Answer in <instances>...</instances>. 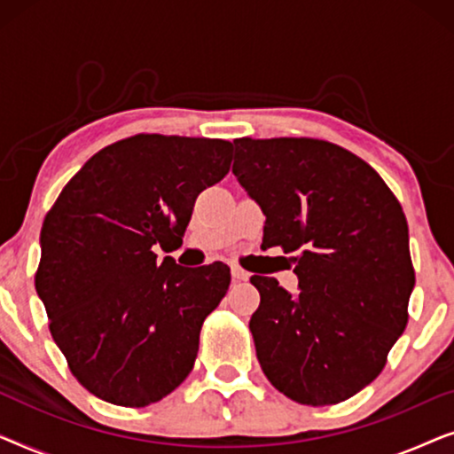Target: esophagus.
Returning <instances> with one entry per match:
<instances>
[{
  "label": "esophagus",
  "mask_w": 454,
  "mask_h": 454,
  "mask_svg": "<svg viewBox=\"0 0 454 454\" xmlns=\"http://www.w3.org/2000/svg\"><path fill=\"white\" fill-rule=\"evenodd\" d=\"M231 275L235 281H247V277H250V272L241 269V266H231Z\"/></svg>",
  "instance_id": "34e87169"
}]
</instances>
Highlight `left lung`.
I'll list each match as a JSON object with an SVG mask.
<instances>
[{
	"label": "left lung",
	"mask_w": 454,
	"mask_h": 454,
	"mask_svg": "<svg viewBox=\"0 0 454 454\" xmlns=\"http://www.w3.org/2000/svg\"><path fill=\"white\" fill-rule=\"evenodd\" d=\"M233 173L266 216L262 250L295 254L300 294L254 275L250 331L272 387L337 405L387 365L405 331L415 270L409 227L384 179L318 138H238Z\"/></svg>",
	"instance_id": "1"
}]
</instances>
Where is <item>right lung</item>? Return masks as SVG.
<instances>
[{
    "label": "right lung",
    "mask_w": 454,
    "mask_h": 454,
    "mask_svg": "<svg viewBox=\"0 0 454 454\" xmlns=\"http://www.w3.org/2000/svg\"><path fill=\"white\" fill-rule=\"evenodd\" d=\"M231 151L219 138L129 136L86 160L43 221L36 294L67 368L98 399L146 407L194 368L231 272L159 262L154 247L182 246L198 194L227 176Z\"/></svg>",
    "instance_id": "add662e5"
}]
</instances>
